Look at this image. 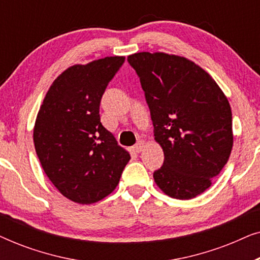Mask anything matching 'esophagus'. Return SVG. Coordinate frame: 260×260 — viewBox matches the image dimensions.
<instances>
[{"label":"esophagus","mask_w":260,"mask_h":260,"mask_svg":"<svg viewBox=\"0 0 260 260\" xmlns=\"http://www.w3.org/2000/svg\"><path fill=\"white\" fill-rule=\"evenodd\" d=\"M144 145H145L144 141H138L137 143L134 145V150L136 152H141L144 149Z\"/></svg>","instance_id":"34e87169"}]
</instances>
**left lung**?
I'll return each mask as SVG.
<instances>
[{"label": "left lung", "instance_id": "8db88e82", "mask_svg": "<svg viewBox=\"0 0 260 260\" xmlns=\"http://www.w3.org/2000/svg\"><path fill=\"white\" fill-rule=\"evenodd\" d=\"M136 71L150 110L154 136L165 161L154 172L169 197L188 200L211 187L233 145L230 103L209 74L183 56L135 53Z\"/></svg>", "mask_w": 260, "mask_h": 260}]
</instances>
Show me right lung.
Masks as SVG:
<instances>
[{
	"label": "right lung",
	"mask_w": 260,
	"mask_h": 260,
	"mask_svg": "<svg viewBox=\"0 0 260 260\" xmlns=\"http://www.w3.org/2000/svg\"><path fill=\"white\" fill-rule=\"evenodd\" d=\"M124 61V56H106L71 66L53 81L39 110L34 145L42 169L78 204L111 194L130 159L99 116L103 94Z\"/></svg>",
	"instance_id": "obj_1"
}]
</instances>
